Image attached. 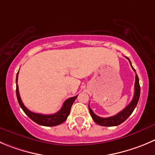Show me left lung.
Listing matches in <instances>:
<instances>
[{"label": "left lung", "mask_w": 155, "mask_h": 155, "mask_svg": "<svg viewBox=\"0 0 155 155\" xmlns=\"http://www.w3.org/2000/svg\"><path fill=\"white\" fill-rule=\"evenodd\" d=\"M128 60L130 62L131 66H132V69L134 71H135L134 69V68L132 67V63H131L130 60L126 57ZM140 97V85H139V80H138V75L135 74V93H134L133 99L132 101H131L130 104L121 112H119L118 114H116V116H110V117L107 118H103L100 117V116H97L95 113L93 112V110L90 108L89 107V110L90 113L91 115V117L94 119V121L96 123H97L100 126H116L118 125H120L121 123H123L124 121H126L128 118L129 117L131 114L132 113V112L134 111L135 108L136 107L137 104L138 102V100H139Z\"/></svg>", "instance_id": "left-lung-1"}]
</instances>
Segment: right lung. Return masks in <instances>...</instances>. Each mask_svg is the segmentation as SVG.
Instances as JSON below:
<instances>
[{"label": "right lung", "instance_id": "add662e5", "mask_svg": "<svg viewBox=\"0 0 155 155\" xmlns=\"http://www.w3.org/2000/svg\"><path fill=\"white\" fill-rule=\"evenodd\" d=\"M18 73L17 72V78H16V82H17V88H16V93H17V101H18L19 104H20V107L22 108V110H23L25 113L32 119L33 122H35L37 124L41 125V126H58V125L61 124L62 123H64V121L67 119L69 113H70L71 108L72 104H74V101L76 100L78 95L75 96V97H71V98L68 99L67 101H64V103L63 104L62 107L61 108V110L58 112H57L56 113L54 114H51V115H43V114H39V113H35L31 112L30 110H28L26 107L24 106V104H23L21 101V98H20V94H19V88L18 85H17V78H18Z\"/></svg>", "mask_w": 155, "mask_h": 155}]
</instances>
